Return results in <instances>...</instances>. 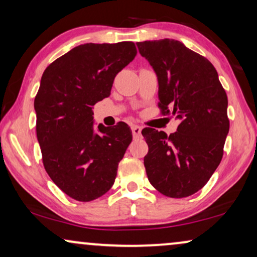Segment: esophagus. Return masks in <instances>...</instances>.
<instances>
[{"label":"esophagus","mask_w":257,"mask_h":257,"mask_svg":"<svg viewBox=\"0 0 257 257\" xmlns=\"http://www.w3.org/2000/svg\"><path fill=\"white\" fill-rule=\"evenodd\" d=\"M132 133H133V138H140L142 136V127L138 125H133L132 126Z\"/></svg>","instance_id":"1"}]
</instances>
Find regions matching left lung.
I'll list each match as a JSON object with an SVG mask.
<instances>
[{
    "label": "left lung",
    "instance_id": "1",
    "mask_svg": "<svg viewBox=\"0 0 257 257\" xmlns=\"http://www.w3.org/2000/svg\"><path fill=\"white\" fill-rule=\"evenodd\" d=\"M137 47L158 77L161 113L180 120L170 136L152 127L142 131L149 145L147 178L161 194L186 198L207 184L222 159L229 131L226 91L212 63L181 42L165 38Z\"/></svg>",
    "mask_w": 257,
    "mask_h": 257
}]
</instances>
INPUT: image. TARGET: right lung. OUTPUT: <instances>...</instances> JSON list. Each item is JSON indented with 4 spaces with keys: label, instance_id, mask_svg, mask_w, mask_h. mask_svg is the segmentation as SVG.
I'll return each mask as SVG.
<instances>
[{
    "label": "right lung",
    "instance_id": "add662e5",
    "mask_svg": "<svg viewBox=\"0 0 257 257\" xmlns=\"http://www.w3.org/2000/svg\"><path fill=\"white\" fill-rule=\"evenodd\" d=\"M137 55L133 42L80 44L52 62L35 97L45 171L70 198L87 202L114 184L132 131L124 121L93 125V105L111 94L114 77Z\"/></svg>",
    "mask_w": 257,
    "mask_h": 257
}]
</instances>
